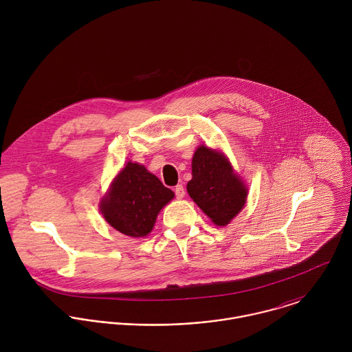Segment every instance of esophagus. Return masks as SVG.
I'll return each instance as SVG.
<instances>
[{"label": "esophagus", "mask_w": 352, "mask_h": 352, "mask_svg": "<svg viewBox=\"0 0 352 352\" xmlns=\"http://www.w3.org/2000/svg\"><path fill=\"white\" fill-rule=\"evenodd\" d=\"M175 194H176V198H177V199H183V198H184V195H186L184 187H183L182 184L176 186V187H175Z\"/></svg>", "instance_id": "esophagus-1"}]
</instances>
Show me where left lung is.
Listing matches in <instances>:
<instances>
[{"label":"left lung","mask_w":352,"mask_h":352,"mask_svg":"<svg viewBox=\"0 0 352 352\" xmlns=\"http://www.w3.org/2000/svg\"><path fill=\"white\" fill-rule=\"evenodd\" d=\"M187 191L218 226L228 225L245 206L248 190L221 151L201 145L192 157V179Z\"/></svg>","instance_id":"8db88e82"}]
</instances>
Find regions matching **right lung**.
Wrapping results in <instances>:
<instances>
[{
  "label": "right lung",
  "instance_id": "right-lung-1",
  "mask_svg": "<svg viewBox=\"0 0 352 352\" xmlns=\"http://www.w3.org/2000/svg\"><path fill=\"white\" fill-rule=\"evenodd\" d=\"M175 194L138 162H127L100 201L104 219L130 237L148 236L160 210Z\"/></svg>",
  "mask_w": 352,
  "mask_h": 352
}]
</instances>
